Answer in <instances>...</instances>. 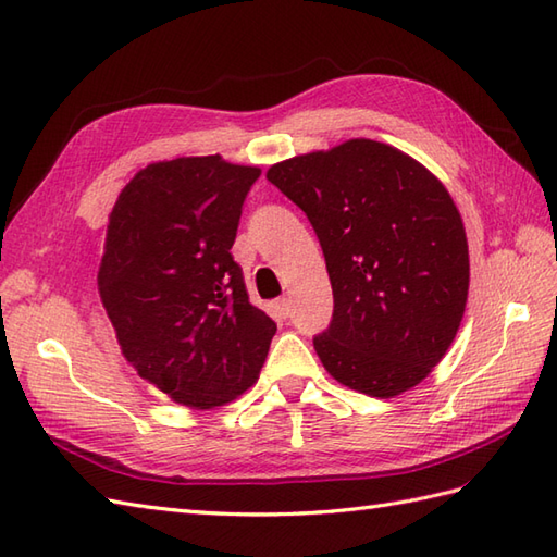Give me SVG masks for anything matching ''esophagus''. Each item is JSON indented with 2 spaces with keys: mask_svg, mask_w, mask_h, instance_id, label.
Returning <instances> with one entry per match:
<instances>
[{
  "mask_svg": "<svg viewBox=\"0 0 557 557\" xmlns=\"http://www.w3.org/2000/svg\"><path fill=\"white\" fill-rule=\"evenodd\" d=\"M275 308H277V313H280L282 318H289V310H292L289 299H277V301H275Z\"/></svg>",
  "mask_w": 557,
  "mask_h": 557,
  "instance_id": "34e87169",
  "label": "esophagus"
}]
</instances>
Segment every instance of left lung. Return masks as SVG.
<instances>
[{"label": "left lung", "instance_id": "left-lung-1", "mask_svg": "<svg viewBox=\"0 0 557 557\" xmlns=\"http://www.w3.org/2000/svg\"><path fill=\"white\" fill-rule=\"evenodd\" d=\"M265 177L308 215L325 253L334 313L313 339L322 366L374 398L420 384L456 339L470 287L468 237L442 180L363 137Z\"/></svg>", "mask_w": 557, "mask_h": 557}]
</instances>
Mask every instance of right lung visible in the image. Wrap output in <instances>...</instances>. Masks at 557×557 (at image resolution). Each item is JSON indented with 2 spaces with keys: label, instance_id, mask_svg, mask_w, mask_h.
Returning <instances> with one entry per match:
<instances>
[{
  "label": "right lung",
  "instance_id": "1",
  "mask_svg": "<svg viewBox=\"0 0 557 557\" xmlns=\"http://www.w3.org/2000/svg\"><path fill=\"white\" fill-rule=\"evenodd\" d=\"M258 175L218 153L149 163L109 215L97 284L115 339L141 380L194 410L247 392L277 332L230 253Z\"/></svg>",
  "mask_w": 557,
  "mask_h": 557
}]
</instances>
